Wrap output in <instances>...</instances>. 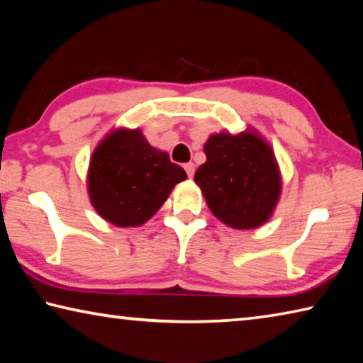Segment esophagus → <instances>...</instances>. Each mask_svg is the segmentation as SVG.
Segmentation results:
<instances>
[{"label": "esophagus", "mask_w": 363, "mask_h": 363, "mask_svg": "<svg viewBox=\"0 0 363 363\" xmlns=\"http://www.w3.org/2000/svg\"><path fill=\"white\" fill-rule=\"evenodd\" d=\"M184 169H186L187 176L190 177V179H192L194 173H195V164L194 163H186V164H184Z\"/></svg>", "instance_id": "obj_1"}]
</instances>
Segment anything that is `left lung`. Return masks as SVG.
Here are the masks:
<instances>
[{
	"instance_id": "8db88e82",
	"label": "left lung",
	"mask_w": 363,
	"mask_h": 363,
	"mask_svg": "<svg viewBox=\"0 0 363 363\" xmlns=\"http://www.w3.org/2000/svg\"><path fill=\"white\" fill-rule=\"evenodd\" d=\"M206 162L196 169L211 213L237 230L256 229L272 218L281 192V174L272 147L255 130L211 134Z\"/></svg>"
}]
</instances>
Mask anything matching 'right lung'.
I'll use <instances>...</instances> for the list:
<instances>
[{
	"label": "right lung",
	"mask_w": 363,
	"mask_h": 363,
	"mask_svg": "<svg viewBox=\"0 0 363 363\" xmlns=\"http://www.w3.org/2000/svg\"><path fill=\"white\" fill-rule=\"evenodd\" d=\"M187 179L167 152L152 147L140 130L108 133L91 157L88 194L101 218L118 227L147 223L176 184Z\"/></svg>",
	"instance_id": "obj_1"
}]
</instances>
